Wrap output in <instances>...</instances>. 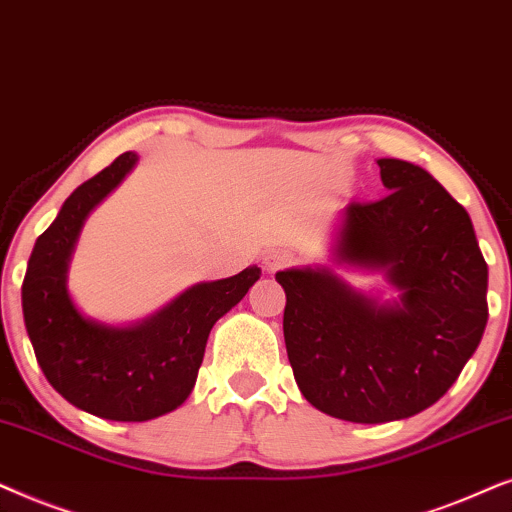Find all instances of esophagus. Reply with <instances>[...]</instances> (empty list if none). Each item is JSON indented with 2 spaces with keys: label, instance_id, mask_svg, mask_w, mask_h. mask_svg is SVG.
Wrapping results in <instances>:
<instances>
[{
  "label": "esophagus",
  "instance_id": "obj_1",
  "mask_svg": "<svg viewBox=\"0 0 512 512\" xmlns=\"http://www.w3.org/2000/svg\"><path fill=\"white\" fill-rule=\"evenodd\" d=\"M290 262H292V255L285 250H271L264 255V267H267V271H278Z\"/></svg>",
  "mask_w": 512,
  "mask_h": 512
}]
</instances>
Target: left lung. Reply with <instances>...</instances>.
<instances>
[{"label":"left lung","instance_id":"8db88e82","mask_svg":"<svg viewBox=\"0 0 512 512\" xmlns=\"http://www.w3.org/2000/svg\"><path fill=\"white\" fill-rule=\"evenodd\" d=\"M388 192L351 201L337 262L384 271L400 302L379 304L330 269L278 271L283 335L299 391L316 410L386 424L438 403L487 325V262L473 222L438 180L379 159Z\"/></svg>","mask_w":512,"mask_h":512}]
</instances>
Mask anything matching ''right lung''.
Here are the masks:
<instances>
[{
  "mask_svg": "<svg viewBox=\"0 0 512 512\" xmlns=\"http://www.w3.org/2000/svg\"><path fill=\"white\" fill-rule=\"evenodd\" d=\"M126 152L74 189L34 243L23 281V316L34 356L67 403L109 421H147L192 393L210 330L260 278L257 267L199 283L131 327L86 318L67 292V264L88 213L131 173Z\"/></svg>",
  "mask_w": 512,
  "mask_h": 512,
  "instance_id": "add662e5",
  "label": "right lung"
}]
</instances>
